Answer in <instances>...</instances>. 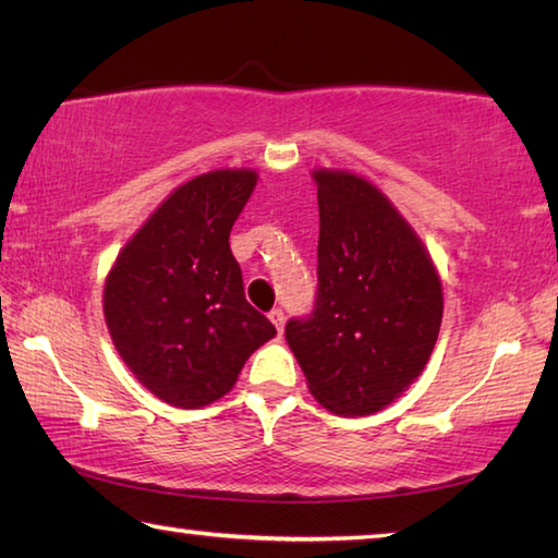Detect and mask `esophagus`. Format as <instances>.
Segmentation results:
<instances>
[{
	"label": "esophagus",
	"mask_w": 558,
	"mask_h": 558,
	"mask_svg": "<svg viewBox=\"0 0 558 558\" xmlns=\"http://www.w3.org/2000/svg\"><path fill=\"white\" fill-rule=\"evenodd\" d=\"M268 317H270V323L276 325L278 332H282V325H286V313H282L280 307H272L270 313H268Z\"/></svg>",
	"instance_id": "1"
}]
</instances>
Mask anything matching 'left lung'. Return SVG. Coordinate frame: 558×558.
I'll return each instance as SVG.
<instances>
[{
    "label": "left lung",
    "instance_id": "1",
    "mask_svg": "<svg viewBox=\"0 0 558 558\" xmlns=\"http://www.w3.org/2000/svg\"><path fill=\"white\" fill-rule=\"evenodd\" d=\"M317 298L286 339L315 399L339 415L381 411L436 347L442 288L393 204L366 179L317 169Z\"/></svg>",
    "mask_w": 558,
    "mask_h": 558
}]
</instances>
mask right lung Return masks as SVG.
Masks as SVG:
<instances>
[{"label":"right lung","instance_id":"1","mask_svg":"<svg viewBox=\"0 0 558 558\" xmlns=\"http://www.w3.org/2000/svg\"><path fill=\"white\" fill-rule=\"evenodd\" d=\"M251 169H216L174 189L120 251L102 313L122 362L145 389L202 409L233 389L276 335L248 305L229 235L256 186Z\"/></svg>","mask_w":558,"mask_h":558}]
</instances>
